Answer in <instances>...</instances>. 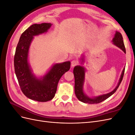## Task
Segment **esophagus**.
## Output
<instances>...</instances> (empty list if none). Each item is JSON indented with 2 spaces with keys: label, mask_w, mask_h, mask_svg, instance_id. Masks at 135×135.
I'll return each instance as SVG.
<instances>
[{
  "label": "esophagus",
  "mask_w": 135,
  "mask_h": 135,
  "mask_svg": "<svg viewBox=\"0 0 135 135\" xmlns=\"http://www.w3.org/2000/svg\"><path fill=\"white\" fill-rule=\"evenodd\" d=\"M78 63H79V62H78V61L77 60H73V61H71V65L72 67H74V66H76V65H77L78 64Z\"/></svg>",
  "instance_id": "obj_1"
}]
</instances>
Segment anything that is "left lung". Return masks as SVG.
Listing matches in <instances>:
<instances>
[{"mask_svg": "<svg viewBox=\"0 0 135 135\" xmlns=\"http://www.w3.org/2000/svg\"><path fill=\"white\" fill-rule=\"evenodd\" d=\"M113 42L115 46L120 48L126 54V48L123 40V36H122V34L119 32H116L115 36H114V38L113 39ZM124 70L125 69H124L123 71H122L120 76V78L119 79V83H118V85L112 92H110L108 94H105V95L96 97L95 98H89L87 96H85L83 91V85L85 74L84 69L82 66H76L74 68L73 73H74L75 78V93L76 97L78 98V99L80 100V101L83 102V103L90 104L100 103L101 102L107 99L108 97H109L110 96H112L113 93H115L118 87H119L121 81L122 79H123V75L124 74Z\"/></svg>", "mask_w": 135, "mask_h": 135, "instance_id": "1", "label": "left lung"}]
</instances>
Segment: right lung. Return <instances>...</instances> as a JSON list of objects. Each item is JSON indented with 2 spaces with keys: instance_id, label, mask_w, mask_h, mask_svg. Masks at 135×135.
Here are the masks:
<instances>
[{
  "instance_id": "1",
  "label": "right lung",
  "mask_w": 135,
  "mask_h": 135,
  "mask_svg": "<svg viewBox=\"0 0 135 135\" xmlns=\"http://www.w3.org/2000/svg\"><path fill=\"white\" fill-rule=\"evenodd\" d=\"M52 24H33L21 34L16 49L14 66L20 88L27 97L46 102L54 97L61 77L70 68V62L55 64L42 79L32 74L27 62L28 51L33 36L47 32Z\"/></svg>"
}]
</instances>
